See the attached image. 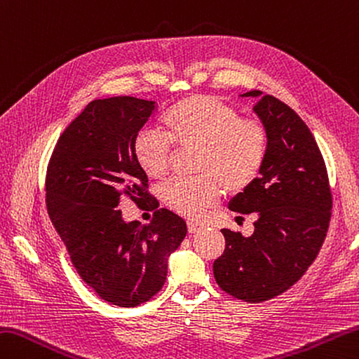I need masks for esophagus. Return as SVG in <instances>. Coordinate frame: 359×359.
<instances>
[{
  "label": "esophagus",
  "instance_id": "1",
  "mask_svg": "<svg viewBox=\"0 0 359 359\" xmlns=\"http://www.w3.org/2000/svg\"><path fill=\"white\" fill-rule=\"evenodd\" d=\"M202 229L201 224L198 222H188V231L189 233H196V231H199Z\"/></svg>",
  "mask_w": 359,
  "mask_h": 359
}]
</instances>
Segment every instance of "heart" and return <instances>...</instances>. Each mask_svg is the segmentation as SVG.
<instances>
[{"mask_svg":"<svg viewBox=\"0 0 359 359\" xmlns=\"http://www.w3.org/2000/svg\"><path fill=\"white\" fill-rule=\"evenodd\" d=\"M166 133L142 129L132 143L133 158L147 177L161 179L171 166L174 146H198L194 179H171L160 196L168 207L187 217H199L229 193L248 188L264 165L269 132L258 118H241L238 110L212 95L185 97L168 110Z\"/></svg>","mask_w":359,"mask_h":359,"instance_id":"1","label":"heart"}]
</instances>
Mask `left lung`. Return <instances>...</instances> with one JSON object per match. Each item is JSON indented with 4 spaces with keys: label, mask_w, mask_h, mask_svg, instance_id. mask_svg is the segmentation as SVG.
I'll use <instances>...</instances> for the list:
<instances>
[{
    "label": "left lung",
    "mask_w": 359,
    "mask_h": 359,
    "mask_svg": "<svg viewBox=\"0 0 359 359\" xmlns=\"http://www.w3.org/2000/svg\"><path fill=\"white\" fill-rule=\"evenodd\" d=\"M254 110L269 132L258 177L231 199L229 208L257 216L249 238L222 229L224 254L213 273L222 291L259 304L299 282L318 257L332 217V188L324 157L308 126L276 96L252 90Z\"/></svg>",
    "instance_id": "1"
}]
</instances>
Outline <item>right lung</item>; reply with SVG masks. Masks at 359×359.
<instances>
[{
	"mask_svg": "<svg viewBox=\"0 0 359 359\" xmlns=\"http://www.w3.org/2000/svg\"><path fill=\"white\" fill-rule=\"evenodd\" d=\"M157 105L132 96L88 102L54 146L46 168V208L79 277L102 300L132 308L166 282L168 258L187 224L149 193L132 143ZM154 210L149 224L124 223L122 196Z\"/></svg>",
	"mask_w": 359,
	"mask_h": 359,
	"instance_id": "obj_1",
	"label": "right lung"
}]
</instances>
